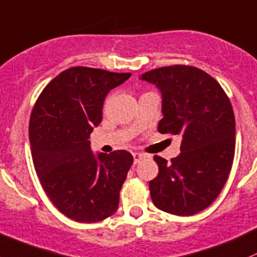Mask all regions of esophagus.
Returning a JSON list of instances; mask_svg holds the SVG:
<instances>
[{"label": "esophagus", "instance_id": "esophagus-1", "mask_svg": "<svg viewBox=\"0 0 257 257\" xmlns=\"http://www.w3.org/2000/svg\"><path fill=\"white\" fill-rule=\"evenodd\" d=\"M143 158V154L141 153H134V162L135 164H137V163H140L141 159Z\"/></svg>", "mask_w": 257, "mask_h": 257}]
</instances>
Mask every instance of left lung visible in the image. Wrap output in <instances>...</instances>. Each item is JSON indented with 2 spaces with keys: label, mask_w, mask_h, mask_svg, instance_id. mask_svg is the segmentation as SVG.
<instances>
[{
  "label": "left lung",
  "mask_w": 257,
  "mask_h": 257,
  "mask_svg": "<svg viewBox=\"0 0 257 257\" xmlns=\"http://www.w3.org/2000/svg\"><path fill=\"white\" fill-rule=\"evenodd\" d=\"M162 94L161 134L180 135V154L168 163L156 156L158 176L150 181L154 206L192 216L220 194L235 152V117L219 83L200 68L168 66L140 77Z\"/></svg>",
  "instance_id": "obj_1"
}]
</instances>
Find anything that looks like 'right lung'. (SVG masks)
<instances>
[{"mask_svg":"<svg viewBox=\"0 0 257 257\" xmlns=\"http://www.w3.org/2000/svg\"><path fill=\"white\" fill-rule=\"evenodd\" d=\"M130 76L68 68L44 88L33 107L29 140L35 172L51 202L76 222H99L117 209L134 157L127 151L95 156L88 139L100 123L106 94Z\"/></svg>","mask_w":257,"mask_h":257,"instance_id":"right-lung-1","label":"right lung"}]
</instances>
